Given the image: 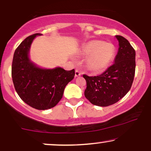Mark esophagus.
I'll return each instance as SVG.
<instances>
[{
	"label": "esophagus",
	"instance_id": "1",
	"mask_svg": "<svg viewBox=\"0 0 151 151\" xmlns=\"http://www.w3.org/2000/svg\"><path fill=\"white\" fill-rule=\"evenodd\" d=\"M81 76V73H80L78 69H76L75 72V76L76 77H78V76Z\"/></svg>",
	"mask_w": 151,
	"mask_h": 151
}]
</instances>
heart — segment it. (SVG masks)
Here are the masks:
<instances>
[{
	"label": "heart",
	"instance_id": "heart-1",
	"mask_svg": "<svg viewBox=\"0 0 151 151\" xmlns=\"http://www.w3.org/2000/svg\"><path fill=\"white\" fill-rule=\"evenodd\" d=\"M82 53L88 55L86 67L93 73L104 72L109 67L115 57L114 45L102 40H91L82 47Z\"/></svg>",
	"mask_w": 151,
	"mask_h": 151
}]
</instances>
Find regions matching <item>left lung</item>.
Returning <instances> with one entry per match:
<instances>
[{"instance_id":"obj_1","label":"left lung","mask_w":151,"mask_h":151,"mask_svg":"<svg viewBox=\"0 0 151 151\" xmlns=\"http://www.w3.org/2000/svg\"><path fill=\"white\" fill-rule=\"evenodd\" d=\"M119 48L114 64L98 76L83 75L86 81L84 96L91 104L108 106L123 98L133 84L135 71V51L125 38L115 36Z\"/></svg>"}]
</instances>
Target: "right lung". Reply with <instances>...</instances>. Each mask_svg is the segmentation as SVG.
Returning <instances> with one entry per match:
<instances>
[{
    "label": "right lung",
    "mask_w": 151,
    "mask_h": 151,
    "mask_svg": "<svg viewBox=\"0 0 151 151\" xmlns=\"http://www.w3.org/2000/svg\"><path fill=\"white\" fill-rule=\"evenodd\" d=\"M35 34L20 43L14 54L12 76L15 89L26 104L38 110L54 107L63 98L67 84L73 79L75 70L66 71L62 67L45 69L31 60V45Z\"/></svg>",
    "instance_id": "right-lung-1"
}]
</instances>
